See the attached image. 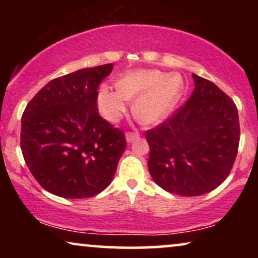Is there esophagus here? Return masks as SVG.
<instances>
[{
	"label": "esophagus",
	"mask_w": 258,
	"mask_h": 258,
	"mask_svg": "<svg viewBox=\"0 0 258 258\" xmlns=\"http://www.w3.org/2000/svg\"><path fill=\"white\" fill-rule=\"evenodd\" d=\"M140 136V134L137 132H134V133H126L125 134V139H126V142H132V141H134L135 139H137V137Z\"/></svg>",
	"instance_id": "34e87169"
}]
</instances>
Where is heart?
<instances>
[{
	"mask_svg": "<svg viewBox=\"0 0 258 258\" xmlns=\"http://www.w3.org/2000/svg\"><path fill=\"white\" fill-rule=\"evenodd\" d=\"M114 89L102 87L98 90L97 105L104 118L118 122L134 100V112L141 121L153 124L163 119L181 97L183 81L176 74L158 70H135L123 75Z\"/></svg>",
	"mask_w": 258,
	"mask_h": 258,
	"instance_id": "b5f03b06",
	"label": "heart"
}]
</instances>
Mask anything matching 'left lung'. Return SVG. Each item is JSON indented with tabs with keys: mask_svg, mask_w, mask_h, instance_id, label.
Instances as JSON below:
<instances>
[{
	"mask_svg": "<svg viewBox=\"0 0 258 258\" xmlns=\"http://www.w3.org/2000/svg\"><path fill=\"white\" fill-rule=\"evenodd\" d=\"M192 79L195 89L186 103L146 133L151 177L181 196L216 189L230 174L239 144L234 101L210 81L196 74Z\"/></svg>",
	"mask_w": 258,
	"mask_h": 258,
	"instance_id": "obj_1",
	"label": "left lung"
}]
</instances>
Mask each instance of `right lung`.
Masks as SVG:
<instances>
[{
  "mask_svg": "<svg viewBox=\"0 0 258 258\" xmlns=\"http://www.w3.org/2000/svg\"><path fill=\"white\" fill-rule=\"evenodd\" d=\"M111 63L80 69L45 84L27 104L21 150L42 188L64 199H88L107 188L126 141L98 114L97 89Z\"/></svg>",
  "mask_w": 258,
  "mask_h": 258,
  "instance_id": "right-lung-1",
  "label": "right lung"
}]
</instances>
